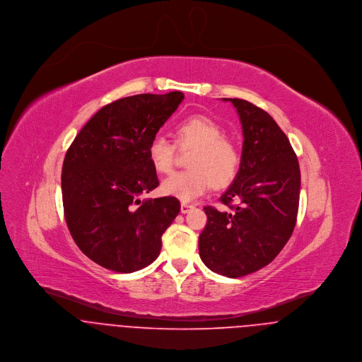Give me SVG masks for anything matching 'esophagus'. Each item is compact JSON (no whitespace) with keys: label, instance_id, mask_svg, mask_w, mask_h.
<instances>
[{"label":"esophagus","instance_id":"esophagus-1","mask_svg":"<svg viewBox=\"0 0 362 362\" xmlns=\"http://www.w3.org/2000/svg\"><path fill=\"white\" fill-rule=\"evenodd\" d=\"M194 209V206L192 205H188V204H181V213H188L189 210H192Z\"/></svg>","mask_w":362,"mask_h":362}]
</instances>
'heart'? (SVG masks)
I'll return each mask as SVG.
<instances>
[{"label": "heart", "instance_id": "b5f03b06", "mask_svg": "<svg viewBox=\"0 0 362 362\" xmlns=\"http://www.w3.org/2000/svg\"><path fill=\"white\" fill-rule=\"evenodd\" d=\"M175 144L194 148L188 158L191 168L178 171L161 182L167 197L189 202L204 195L214 184H230L240 168V152L235 144L223 136V128L206 115H189L174 127ZM148 157L157 173H170L174 165L175 145L164 136H155L148 146Z\"/></svg>", "mask_w": 362, "mask_h": 362}]
</instances>
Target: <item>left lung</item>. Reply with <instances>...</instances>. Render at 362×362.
<instances>
[{
	"instance_id": "obj_1",
	"label": "left lung",
	"mask_w": 362,
	"mask_h": 362,
	"mask_svg": "<svg viewBox=\"0 0 362 362\" xmlns=\"http://www.w3.org/2000/svg\"><path fill=\"white\" fill-rule=\"evenodd\" d=\"M243 125L240 170L220 202L205 207L199 257L211 272L235 279L269 264L290 240L298 213L297 155L276 121L255 104L230 99Z\"/></svg>"
}]
</instances>
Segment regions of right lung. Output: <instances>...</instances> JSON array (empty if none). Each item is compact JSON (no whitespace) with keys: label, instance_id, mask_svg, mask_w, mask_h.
Segmentation results:
<instances>
[{"label":"right lung","instance_id":"right-lung-1","mask_svg":"<svg viewBox=\"0 0 362 362\" xmlns=\"http://www.w3.org/2000/svg\"><path fill=\"white\" fill-rule=\"evenodd\" d=\"M182 92L136 95L102 107L66 151L61 188L68 230L88 257L132 273L155 260L180 213L173 197L141 199L158 185L148 146L182 102Z\"/></svg>","mask_w":362,"mask_h":362}]
</instances>
